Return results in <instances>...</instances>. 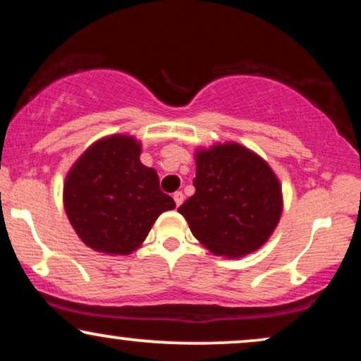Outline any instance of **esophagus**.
Segmentation results:
<instances>
[{"label":"esophagus","mask_w":361,"mask_h":361,"mask_svg":"<svg viewBox=\"0 0 361 361\" xmlns=\"http://www.w3.org/2000/svg\"><path fill=\"white\" fill-rule=\"evenodd\" d=\"M183 193L181 192H175L173 193V200H175V204H176V207H180L181 204H183Z\"/></svg>","instance_id":"obj_1"}]
</instances>
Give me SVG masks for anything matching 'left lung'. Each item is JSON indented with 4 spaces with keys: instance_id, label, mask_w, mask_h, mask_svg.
Listing matches in <instances>:
<instances>
[{
    "instance_id": "1",
    "label": "left lung",
    "mask_w": 361,
    "mask_h": 361,
    "mask_svg": "<svg viewBox=\"0 0 361 361\" xmlns=\"http://www.w3.org/2000/svg\"><path fill=\"white\" fill-rule=\"evenodd\" d=\"M195 195L178 209L215 256L243 258L259 250L283 210L280 180L263 157L238 142L195 151Z\"/></svg>"
}]
</instances>
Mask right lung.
Masks as SVG:
<instances>
[{
	"mask_svg": "<svg viewBox=\"0 0 361 361\" xmlns=\"http://www.w3.org/2000/svg\"><path fill=\"white\" fill-rule=\"evenodd\" d=\"M142 144L114 134L93 142L68 171L62 202L86 246L110 256L140 247L156 219L175 209L154 168L140 163Z\"/></svg>",
	"mask_w": 361,
	"mask_h": 361,
	"instance_id": "right-lung-1",
	"label": "right lung"
}]
</instances>
